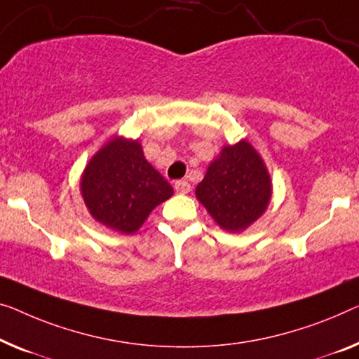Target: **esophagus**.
<instances>
[{
	"instance_id": "obj_1",
	"label": "esophagus",
	"mask_w": 359,
	"mask_h": 359,
	"mask_svg": "<svg viewBox=\"0 0 359 359\" xmlns=\"http://www.w3.org/2000/svg\"><path fill=\"white\" fill-rule=\"evenodd\" d=\"M174 189H175V191H177V194L185 195V194H189L191 187H190V184L187 180H177L174 184Z\"/></svg>"
}]
</instances>
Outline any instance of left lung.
Returning a JSON list of instances; mask_svg holds the SVG:
<instances>
[{
  "label": "left lung",
  "mask_w": 359,
  "mask_h": 359,
  "mask_svg": "<svg viewBox=\"0 0 359 359\" xmlns=\"http://www.w3.org/2000/svg\"><path fill=\"white\" fill-rule=\"evenodd\" d=\"M195 194L219 227L242 232L269 206L271 175L251 143L240 140L222 148Z\"/></svg>",
  "instance_id": "1"
}]
</instances>
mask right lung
<instances>
[{
  "label": "right lung",
  "instance_id": "1",
  "mask_svg": "<svg viewBox=\"0 0 359 359\" xmlns=\"http://www.w3.org/2000/svg\"><path fill=\"white\" fill-rule=\"evenodd\" d=\"M85 206L103 226L135 233L172 187L143 156L137 140L114 137L95 153L80 179Z\"/></svg>",
  "mask_w": 359,
  "mask_h": 359
}]
</instances>
